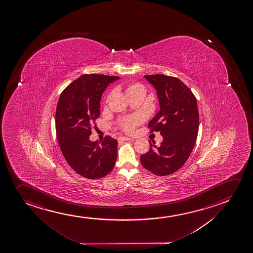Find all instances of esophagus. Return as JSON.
Wrapping results in <instances>:
<instances>
[{
    "label": "esophagus",
    "mask_w": 253,
    "mask_h": 253,
    "mask_svg": "<svg viewBox=\"0 0 253 253\" xmlns=\"http://www.w3.org/2000/svg\"><path fill=\"white\" fill-rule=\"evenodd\" d=\"M131 138H128V137H120L121 141H127V140H131Z\"/></svg>",
    "instance_id": "obj_1"
}]
</instances>
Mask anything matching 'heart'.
I'll list each match as a JSON object with an SVG mask.
<instances>
[{
  "label": "heart",
  "mask_w": 253,
  "mask_h": 253,
  "mask_svg": "<svg viewBox=\"0 0 253 253\" xmlns=\"http://www.w3.org/2000/svg\"><path fill=\"white\" fill-rule=\"evenodd\" d=\"M140 89H144L145 90V87L140 84H133L129 85L127 88L126 89V94H132L136 91L140 90ZM143 121V116L140 115H135L132 116L131 118L126 120L124 122H122V125L123 129L126 131H131L134 129L135 126L139 124L140 122Z\"/></svg>",
  "instance_id": "1"
}]
</instances>
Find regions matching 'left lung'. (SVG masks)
Instances as JSON below:
<instances>
[{
	"mask_svg": "<svg viewBox=\"0 0 253 253\" xmlns=\"http://www.w3.org/2000/svg\"><path fill=\"white\" fill-rule=\"evenodd\" d=\"M144 78L157 91L159 113L149 122L152 131H160V146L150 144L140 157L142 165L157 175H170L185 164L196 144L199 128L196 98L178 78L165 75Z\"/></svg>",
	"mask_w": 253,
	"mask_h": 253,
	"instance_id": "1",
	"label": "left lung"
}]
</instances>
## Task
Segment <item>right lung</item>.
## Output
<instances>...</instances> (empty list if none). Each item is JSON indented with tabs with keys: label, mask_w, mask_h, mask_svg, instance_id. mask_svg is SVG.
Listing matches in <instances>:
<instances>
[{
	"label": "right lung",
	"mask_w": 253,
	"mask_h": 253,
	"mask_svg": "<svg viewBox=\"0 0 253 253\" xmlns=\"http://www.w3.org/2000/svg\"><path fill=\"white\" fill-rule=\"evenodd\" d=\"M118 77L83 75L61 94L56 110V132L66 162L88 179L103 177L117 159L118 142L108 136L99 144L91 141V125L100 116L101 94Z\"/></svg>",
	"instance_id": "right-lung-1"
}]
</instances>
